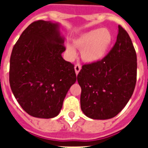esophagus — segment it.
I'll return each mask as SVG.
<instances>
[{
	"label": "esophagus",
	"mask_w": 148,
	"mask_h": 148,
	"mask_svg": "<svg viewBox=\"0 0 148 148\" xmlns=\"http://www.w3.org/2000/svg\"><path fill=\"white\" fill-rule=\"evenodd\" d=\"M74 69H75V72H76V74H77L79 73V71H81V66L80 65V64H77L74 66Z\"/></svg>",
	"instance_id": "obj_1"
}]
</instances>
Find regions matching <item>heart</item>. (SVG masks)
Masks as SVG:
<instances>
[{
	"instance_id": "b5f03b06",
	"label": "heart",
	"mask_w": 148,
	"mask_h": 148,
	"mask_svg": "<svg viewBox=\"0 0 148 148\" xmlns=\"http://www.w3.org/2000/svg\"><path fill=\"white\" fill-rule=\"evenodd\" d=\"M113 35L106 28L93 30L83 34L74 40V46L67 44V49L71 56L76 54L75 47L81 50L84 60L89 63H95L102 60L108 53L113 42Z\"/></svg>"
}]
</instances>
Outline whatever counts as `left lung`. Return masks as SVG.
<instances>
[{"label": "left lung", "mask_w": 148, "mask_h": 148, "mask_svg": "<svg viewBox=\"0 0 148 148\" xmlns=\"http://www.w3.org/2000/svg\"><path fill=\"white\" fill-rule=\"evenodd\" d=\"M81 108L92 119L115 117L133 95L137 81V54L128 34L118 26L117 40L100 61L85 64L77 74Z\"/></svg>", "instance_id": "8db88e82"}]
</instances>
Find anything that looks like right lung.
<instances>
[{"mask_svg": "<svg viewBox=\"0 0 148 148\" xmlns=\"http://www.w3.org/2000/svg\"><path fill=\"white\" fill-rule=\"evenodd\" d=\"M58 24L38 20L27 27L13 47L9 82L17 102L28 114L56 117L77 76L63 59L66 50Z\"/></svg>", "mask_w": 148, "mask_h": 148, "instance_id": "1", "label": "right lung"}]
</instances>
